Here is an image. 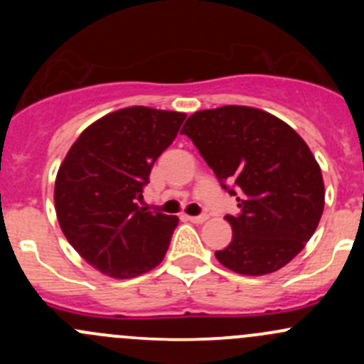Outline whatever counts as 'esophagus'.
Here are the masks:
<instances>
[{
    "label": "esophagus",
    "mask_w": 364,
    "mask_h": 364,
    "mask_svg": "<svg viewBox=\"0 0 364 364\" xmlns=\"http://www.w3.org/2000/svg\"><path fill=\"white\" fill-rule=\"evenodd\" d=\"M186 220H190V222L193 223H203L208 220V215H197V216H186Z\"/></svg>",
    "instance_id": "34e87169"
}]
</instances>
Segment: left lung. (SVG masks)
Returning <instances> with one entry per match:
<instances>
[{"label":"left lung","mask_w":364,"mask_h":364,"mask_svg":"<svg viewBox=\"0 0 364 364\" xmlns=\"http://www.w3.org/2000/svg\"><path fill=\"white\" fill-rule=\"evenodd\" d=\"M181 134L237 196L240 215L225 216L232 241L215 252L218 262L247 277L291 262L324 211L322 172L306 142L273 114L245 105L192 114Z\"/></svg>","instance_id":"8db88e82"}]
</instances>
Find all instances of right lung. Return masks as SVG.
<instances>
[{
  "label": "right lung",
  "mask_w": 364,
  "mask_h": 364,
  "mask_svg": "<svg viewBox=\"0 0 364 364\" xmlns=\"http://www.w3.org/2000/svg\"><path fill=\"white\" fill-rule=\"evenodd\" d=\"M186 114L127 107L86 128L54 185L58 222L86 262L112 278H134L164 259L178 216L139 208L155 161Z\"/></svg>",
  "instance_id": "right-lung-1"
}]
</instances>
